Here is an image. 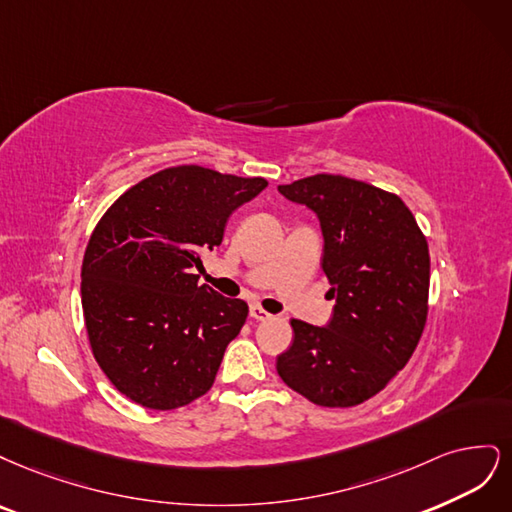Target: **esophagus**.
Instances as JSON below:
<instances>
[{
  "mask_svg": "<svg viewBox=\"0 0 512 512\" xmlns=\"http://www.w3.org/2000/svg\"><path fill=\"white\" fill-rule=\"evenodd\" d=\"M249 315H251V319H255V321H266V319H270V312H266V310L259 308V306H251Z\"/></svg>",
  "mask_w": 512,
  "mask_h": 512,
  "instance_id": "obj_1",
  "label": "esophagus"
}]
</instances>
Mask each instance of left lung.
I'll return each mask as SVG.
<instances>
[{
    "instance_id": "left-lung-1",
    "label": "left lung",
    "mask_w": 512,
    "mask_h": 512,
    "mask_svg": "<svg viewBox=\"0 0 512 512\" xmlns=\"http://www.w3.org/2000/svg\"><path fill=\"white\" fill-rule=\"evenodd\" d=\"M278 193L317 214L321 268L332 289L323 327L293 319V344L276 372L327 408L366 402L406 366L423 334L430 251L398 195L361 180L317 174Z\"/></svg>"
}]
</instances>
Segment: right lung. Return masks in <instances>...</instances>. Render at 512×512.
Here are the masks:
<instances>
[{
  "label": "right lung",
  "mask_w": 512,
  "mask_h": 512,
  "mask_svg": "<svg viewBox=\"0 0 512 512\" xmlns=\"http://www.w3.org/2000/svg\"><path fill=\"white\" fill-rule=\"evenodd\" d=\"M268 183L178 166L125 191L82 259V312L97 364L129 400L172 410L204 395L249 315L200 285L202 251Z\"/></svg>",
  "instance_id": "add662e5"
}]
</instances>
